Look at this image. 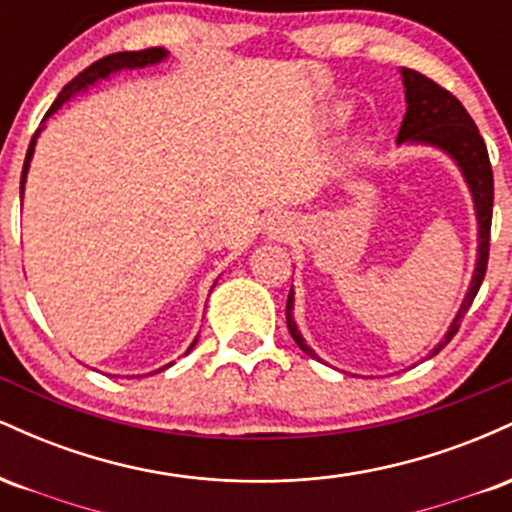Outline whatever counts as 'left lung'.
<instances>
[{
	"label": "left lung",
	"mask_w": 512,
	"mask_h": 512,
	"mask_svg": "<svg viewBox=\"0 0 512 512\" xmlns=\"http://www.w3.org/2000/svg\"><path fill=\"white\" fill-rule=\"evenodd\" d=\"M402 81L407 88V113H404L402 127H399L397 144L404 142H416V144H431L443 149L445 154L455 158L457 166L462 168L464 180H467L469 192L474 197V209H477V221H479V260L477 269H474V279L469 284L467 296L452 320L448 334L440 342L433 354H438L445 344L455 337L460 330L462 317L467 315V310L472 308V301L477 298L481 281L486 276V264H489V245H491V214H493V170L489 161V151H486L484 137L479 134V127L474 125V120L469 117L464 105L457 101L455 96L436 84L433 79H428L421 72L414 69H402ZM293 291L289 293V301H286V325L293 342L301 346L308 356H315V351L303 342L301 332H298L296 322H293Z\"/></svg>",
	"instance_id": "1"
}]
</instances>
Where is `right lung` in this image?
<instances>
[{"mask_svg": "<svg viewBox=\"0 0 512 512\" xmlns=\"http://www.w3.org/2000/svg\"><path fill=\"white\" fill-rule=\"evenodd\" d=\"M166 55H168V52L163 50V48H146V50H134V52H115V55H108V57H103V60L93 62L91 67H86L84 72L76 74L74 79L62 88V93H60V96H57V101L50 105V110H48V113H45V117H50L52 113H57V110L62 108V103L69 101V98H72L74 93H79L81 88L96 84L98 79H105V76H110V72H120V69H137V67H146V64H156V62H161ZM38 134H40V129L33 134L31 146H28V151H26V161H23L21 195H23V182H26L28 163H31V156H33V149H35V139H38ZM195 344H197V339H195V342H192V346H195ZM192 346H190V349H192ZM168 366H170V363H168Z\"/></svg>", "mask_w": 512, "mask_h": 512, "instance_id": "right-lung-1", "label": "right lung"}]
</instances>
